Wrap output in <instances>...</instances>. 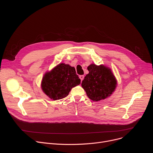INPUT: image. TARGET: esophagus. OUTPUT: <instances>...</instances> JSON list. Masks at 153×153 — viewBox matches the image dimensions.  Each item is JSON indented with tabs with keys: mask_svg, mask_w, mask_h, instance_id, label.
I'll list each match as a JSON object with an SVG mask.
<instances>
[{
	"mask_svg": "<svg viewBox=\"0 0 153 153\" xmlns=\"http://www.w3.org/2000/svg\"><path fill=\"white\" fill-rule=\"evenodd\" d=\"M79 78L80 79L81 81H82V80H83V79H84V76H83V75H80V76H79Z\"/></svg>",
	"mask_w": 153,
	"mask_h": 153,
	"instance_id": "esophagus-1",
	"label": "esophagus"
}]
</instances>
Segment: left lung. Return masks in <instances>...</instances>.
<instances>
[{
  "label": "left lung",
  "mask_w": 153,
  "mask_h": 153,
  "mask_svg": "<svg viewBox=\"0 0 153 153\" xmlns=\"http://www.w3.org/2000/svg\"><path fill=\"white\" fill-rule=\"evenodd\" d=\"M89 73L82 82L86 95L93 101L105 99L114 91L117 80L110 68L103 65L92 63L87 68Z\"/></svg>",
  "instance_id": "obj_1"
}]
</instances>
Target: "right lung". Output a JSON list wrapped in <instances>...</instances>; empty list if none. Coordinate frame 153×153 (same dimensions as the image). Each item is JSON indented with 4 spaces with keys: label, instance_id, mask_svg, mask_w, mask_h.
I'll return each instance as SVG.
<instances>
[{
    "label": "right lung",
    "instance_id": "right-lung-1",
    "mask_svg": "<svg viewBox=\"0 0 153 153\" xmlns=\"http://www.w3.org/2000/svg\"><path fill=\"white\" fill-rule=\"evenodd\" d=\"M80 83V79L75 68L62 63L45 74L42 78L41 87L47 96L56 100L67 97L71 88Z\"/></svg>",
    "mask_w": 153,
    "mask_h": 153
}]
</instances>
